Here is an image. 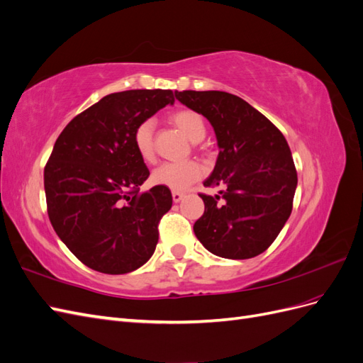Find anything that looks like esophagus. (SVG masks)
I'll return each instance as SVG.
<instances>
[{"mask_svg":"<svg viewBox=\"0 0 363 363\" xmlns=\"http://www.w3.org/2000/svg\"><path fill=\"white\" fill-rule=\"evenodd\" d=\"M183 196H184L183 192H179V191H174V192H172V200H174V203H180V201L183 200Z\"/></svg>","mask_w":363,"mask_h":363,"instance_id":"34e87169","label":"esophagus"}]
</instances>
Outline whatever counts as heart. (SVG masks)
<instances>
[{
  "mask_svg": "<svg viewBox=\"0 0 363 363\" xmlns=\"http://www.w3.org/2000/svg\"><path fill=\"white\" fill-rule=\"evenodd\" d=\"M172 124L192 142H200L206 136V123L200 113L189 108L174 112L171 115ZM133 145L139 157L145 163L156 160L155 152V123L145 119L135 128ZM204 174L201 164L196 160H186L180 163H163L152 172V183L172 191H184L191 184L199 182Z\"/></svg>",
  "mask_w": 363,
  "mask_h": 363,
  "instance_id": "obj_1",
  "label": "heart"
}]
</instances>
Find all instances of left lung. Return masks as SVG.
Instances as JSON below:
<instances>
[{
    "label": "left lung",
    "mask_w": 363,
    "mask_h": 363,
    "mask_svg": "<svg viewBox=\"0 0 363 363\" xmlns=\"http://www.w3.org/2000/svg\"><path fill=\"white\" fill-rule=\"evenodd\" d=\"M175 98L212 124L219 155L200 194L204 213L195 236L215 256L251 259L265 251L286 224L296 189V169L286 139L242 98L221 91H183ZM223 203H219L218 199Z\"/></svg>",
    "instance_id": "obj_1"
}]
</instances>
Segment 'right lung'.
<instances>
[{"instance_id":"obj_1","label":"right lung","mask_w":363,"mask_h":363,"mask_svg":"<svg viewBox=\"0 0 363 363\" xmlns=\"http://www.w3.org/2000/svg\"><path fill=\"white\" fill-rule=\"evenodd\" d=\"M172 91L106 95L63 128L43 171L52 228L72 255L98 272L125 274L152 256L171 191L140 192L150 171L133 145L135 128L167 104Z\"/></svg>"}]
</instances>
